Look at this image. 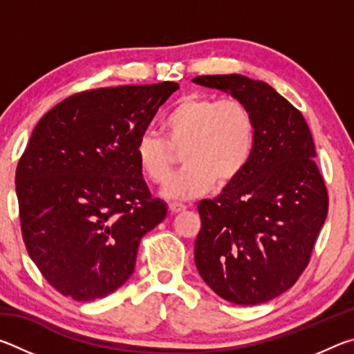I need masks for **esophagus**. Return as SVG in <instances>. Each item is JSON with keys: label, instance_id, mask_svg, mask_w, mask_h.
I'll return each mask as SVG.
<instances>
[{"label": "esophagus", "instance_id": "1", "mask_svg": "<svg viewBox=\"0 0 354 354\" xmlns=\"http://www.w3.org/2000/svg\"><path fill=\"white\" fill-rule=\"evenodd\" d=\"M169 209L171 214H178V212H183L185 211V206L181 205V203H170L169 205Z\"/></svg>", "mask_w": 354, "mask_h": 354}]
</instances>
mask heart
Segmentation results:
<instances>
[{"mask_svg": "<svg viewBox=\"0 0 354 354\" xmlns=\"http://www.w3.org/2000/svg\"><path fill=\"white\" fill-rule=\"evenodd\" d=\"M165 140L153 133L139 137L136 159L154 184H165L174 169L176 153L185 151L186 169L164 187L171 200L205 195L215 183L227 185L242 176L256 143V120L237 98L189 93L178 100L162 122Z\"/></svg>", "mask_w": 354, "mask_h": 354, "instance_id": "b5f03b06", "label": "heart"}]
</instances>
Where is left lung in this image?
Returning a JSON list of instances; mask_svg holds the SVG:
<instances>
[{"label": "left lung", "instance_id": "1", "mask_svg": "<svg viewBox=\"0 0 354 354\" xmlns=\"http://www.w3.org/2000/svg\"><path fill=\"white\" fill-rule=\"evenodd\" d=\"M192 81L231 93L256 120L253 158L242 176L198 203L196 268L223 299L266 303L297 283L328 215L313 136L301 112L267 82L242 75Z\"/></svg>", "mask_w": 354, "mask_h": 354}]
</instances>
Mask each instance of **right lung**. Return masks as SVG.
<instances>
[{
  "mask_svg": "<svg viewBox=\"0 0 354 354\" xmlns=\"http://www.w3.org/2000/svg\"><path fill=\"white\" fill-rule=\"evenodd\" d=\"M178 88L165 81L71 95L40 118L17 165L23 242L62 295L91 301L134 272L140 239L165 218L136 145Z\"/></svg>",
  "mask_w": 354,
  "mask_h": 354,
  "instance_id": "obj_1",
  "label": "right lung"
}]
</instances>
